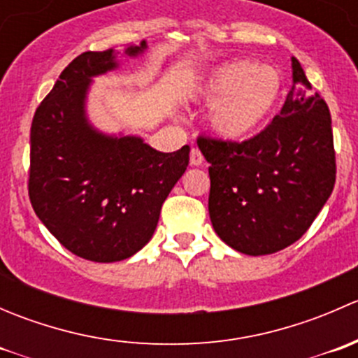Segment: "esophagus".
<instances>
[{"label": "esophagus", "mask_w": 358, "mask_h": 358, "mask_svg": "<svg viewBox=\"0 0 358 358\" xmlns=\"http://www.w3.org/2000/svg\"><path fill=\"white\" fill-rule=\"evenodd\" d=\"M202 161H204V156H202L199 149H192V150H190V164H192V166H201Z\"/></svg>", "instance_id": "34e87169"}]
</instances>
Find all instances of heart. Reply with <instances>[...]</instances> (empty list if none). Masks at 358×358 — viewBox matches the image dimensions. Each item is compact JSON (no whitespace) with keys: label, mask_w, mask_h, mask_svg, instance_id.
Instances as JSON below:
<instances>
[{"label":"heart","mask_w":358,"mask_h":358,"mask_svg":"<svg viewBox=\"0 0 358 358\" xmlns=\"http://www.w3.org/2000/svg\"><path fill=\"white\" fill-rule=\"evenodd\" d=\"M201 95L215 102L209 112L213 131L225 140H244L272 115L282 95V78L273 67L237 60L213 71Z\"/></svg>","instance_id":"1"}]
</instances>
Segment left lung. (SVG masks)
<instances>
[{
	"mask_svg": "<svg viewBox=\"0 0 358 358\" xmlns=\"http://www.w3.org/2000/svg\"><path fill=\"white\" fill-rule=\"evenodd\" d=\"M209 162V218L220 239L249 256L272 255L299 239L336 182L329 107L292 57L282 110L244 142L199 136Z\"/></svg>",
	"mask_w": 358,
	"mask_h": 358,
	"instance_id": "obj_1",
	"label": "left lung"
}]
</instances>
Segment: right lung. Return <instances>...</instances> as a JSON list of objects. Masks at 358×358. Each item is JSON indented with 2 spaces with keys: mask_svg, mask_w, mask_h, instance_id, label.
Segmentation results:
<instances>
[{
  "mask_svg": "<svg viewBox=\"0 0 358 358\" xmlns=\"http://www.w3.org/2000/svg\"><path fill=\"white\" fill-rule=\"evenodd\" d=\"M147 48L126 50L136 57ZM117 67L114 50L85 52L64 69L31 126L29 199L64 248L79 258H129L152 237L162 202L185 173L190 147L159 152L138 136H109L86 119L93 76Z\"/></svg>",
  "mask_w": 358,
  "mask_h": 358,
  "instance_id": "obj_1",
  "label": "right lung"
}]
</instances>
